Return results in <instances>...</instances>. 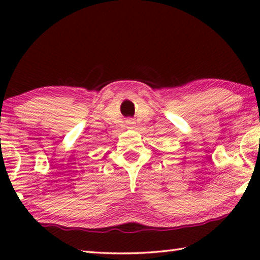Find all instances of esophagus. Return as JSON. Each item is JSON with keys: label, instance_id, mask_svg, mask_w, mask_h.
Wrapping results in <instances>:
<instances>
[{"label": "esophagus", "instance_id": "34e87169", "mask_svg": "<svg viewBox=\"0 0 260 260\" xmlns=\"http://www.w3.org/2000/svg\"><path fill=\"white\" fill-rule=\"evenodd\" d=\"M127 125H128V126H134V121L133 120H127Z\"/></svg>", "mask_w": 260, "mask_h": 260}]
</instances>
